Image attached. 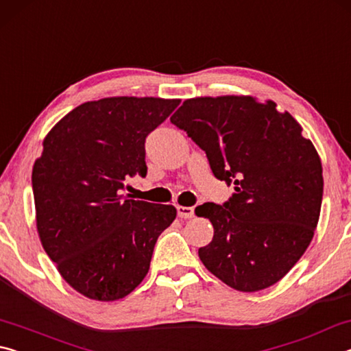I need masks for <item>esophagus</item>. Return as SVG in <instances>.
<instances>
[{
	"mask_svg": "<svg viewBox=\"0 0 351 351\" xmlns=\"http://www.w3.org/2000/svg\"><path fill=\"white\" fill-rule=\"evenodd\" d=\"M178 217L180 218H192L195 215L193 207H186V206H178Z\"/></svg>",
	"mask_w": 351,
	"mask_h": 351,
	"instance_id": "obj_1",
	"label": "esophagus"
}]
</instances>
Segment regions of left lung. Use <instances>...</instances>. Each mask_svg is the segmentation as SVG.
<instances>
[{
  "mask_svg": "<svg viewBox=\"0 0 351 351\" xmlns=\"http://www.w3.org/2000/svg\"><path fill=\"white\" fill-rule=\"evenodd\" d=\"M170 121L206 152L213 175L235 186L228 203L195 209L213 226L198 249L203 265L243 293L282 280L310 246L322 206V162L300 123L252 96L187 99Z\"/></svg>",
  "mask_w": 351,
  "mask_h": 351,
  "instance_id": "1",
  "label": "left lung"
}]
</instances>
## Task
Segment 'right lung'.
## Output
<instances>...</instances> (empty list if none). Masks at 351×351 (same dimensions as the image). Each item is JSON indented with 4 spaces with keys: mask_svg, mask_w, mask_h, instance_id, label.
<instances>
[{
    "mask_svg": "<svg viewBox=\"0 0 351 351\" xmlns=\"http://www.w3.org/2000/svg\"><path fill=\"white\" fill-rule=\"evenodd\" d=\"M180 99L105 97L60 119L32 169L41 246L91 300L123 299L144 280L154 245L176 218L170 204L130 199L123 181L147 175L145 138Z\"/></svg>",
    "mask_w": 351,
    "mask_h": 351,
    "instance_id": "1",
    "label": "right lung"
}]
</instances>
